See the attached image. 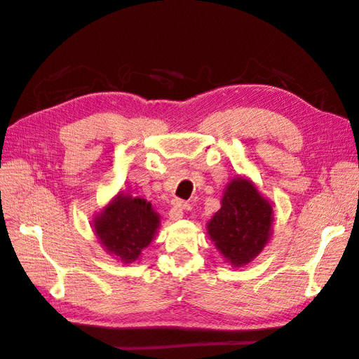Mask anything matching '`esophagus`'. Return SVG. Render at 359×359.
I'll use <instances>...</instances> for the list:
<instances>
[{
    "label": "esophagus",
    "mask_w": 359,
    "mask_h": 359,
    "mask_svg": "<svg viewBox=\"0 0 359 359\" xmlns=\"http://www.w3.org/2000/svg\"><path fill=\"white\" fill-rule=\"evenodd\" d=\"M190 205L187 202H182V201H173L172 203V208L169 210V217L170 220H180L181 217L184 215V211L189 210Z\"/></svg>",
    "instance_id": "esophagus-1"
}]
</instances>
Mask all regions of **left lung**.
<instances>
[{
	"label": "left lung",
	"mask_w": 359,
	"mask_h": 359,
	"mask_svg": "<svg viewBox=\"0 0 359 359\" xmlns=\"http://www.w3.org/2000/svg\"><path fill=\"white\" fill-rule=\"evenodd\" d=\"M217 250L233 266H244L262 252L273 233V206L243 177L226 186L222 208L206 224Z\"/></svg>",
	"instance_id": "8db88e82"
}]
</instances>
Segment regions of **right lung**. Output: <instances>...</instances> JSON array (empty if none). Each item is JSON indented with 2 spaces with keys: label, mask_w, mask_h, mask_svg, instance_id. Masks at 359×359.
<instances>
[{
  "label": "right lung",
  "mask_w": 359,
  "mask_h": 359,
  "mask_svg": "<svg viewBox=\"0 0 359 359\" xmlns=\"http://www.w3.org/2000/svg\"><path fill=\"white\" fill-rule=\"evenodd\" d=\"M160 226V215L142 198L118 193L94 217L93 227L107 255L124 264L139 259Z\"/></svg>",
  "instance_id": "add662e5"
}]
</instances>
